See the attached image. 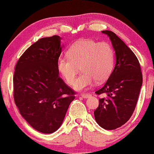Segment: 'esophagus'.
<instances>
[{
  "label": "esophagus",
  "mask_w": 154,
  "mask_h": 154,
  "mask_svg": "<svg viewBox=\"0 0 154 154\" xmlns=\"http://www.w3.org/2000/svg\"><path fill=\"white\" fill-rule=\"evenodd\" d=\"M90 96V94H88V93H84V94H81V97L83 98H88Z\"/></svg>",
  "instance_id": "esophagus-1"
}]
</instances>
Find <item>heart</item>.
<instances>
[{"instance_id": "heart-1", "label": "heart", "mask_w": 154, "mask_h": 154, "mask_svg": "<svg viewBox=\"0 0 154 154\" xmlns=\"http://www.w3.org/2000/svg\"><path fill=\"white\" fill-rule=\"evenodd\" d=\"M69 58H60L57 70L69 85H72L80 67L82 74L73 88L78 91L87 89L94 81L101 82L108 78L113 66V48L106 42L80 39L70 46L66 52Z\"/></svg>"}]
</instances>
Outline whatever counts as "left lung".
Instances as JSON below:
<instances>
[{
	"instance_id": "1",
	"label": "left lung",
	"mask_w": 154,
	"mask_h": 154,
	"mask_svg": "<svg viewBox=\"0 0 154 154\" xmlns=\"http://www.w3.org/2000/svg\"><path fill=\"white\" fill-rule=\"evenodd\" d=\"M110 38L116 53V65L110 76L97 94H104L99 100L94 119L105 130H115L124 125L132 116L141 87L142 73L134 52L111 31H102Z\"/></svg>"
}]
</instances>
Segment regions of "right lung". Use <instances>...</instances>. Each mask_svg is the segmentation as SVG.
<instances>
[{
    "label": "right lung",
    "mask_w": 154,
    "mask_h": 154,
    "mask_svg": "<svg viewBox=\"0 0 154 154\" xmlns=\"http://www.w3.org/2000/svg\"><path fill=\"white\" fill-rule=\"evenodd\" d=\"M61 38L39 39L19 59L13 77L14 100L20 114L42 133L57 130L75 92L59 76Z\"/></svg>",
    "instance_id": "add662e5"
}]
</instances>
